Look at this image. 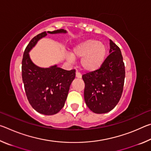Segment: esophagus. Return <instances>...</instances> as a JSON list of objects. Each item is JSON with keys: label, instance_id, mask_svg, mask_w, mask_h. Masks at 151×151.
I'll use <instances>...</instances> for the list:
<instances>
[{"label": "esophagus", "instance_id": "34e87169", "mask_svg": "<svg viewBox=\"0 0 151 151\" xmlns=\"http://www.w3.org/2000/svg\"><path fill=\"white\" fill-rule=\"evenodd\" d=\"M76 77L78 78H81L82 77L81 74L80 73H78V72H76Z\"/></svg>", "mask_w": 151, "mask_h": 151}]
</instances>
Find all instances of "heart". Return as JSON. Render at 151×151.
<instances>
[{
  "instance_id": "b5f03b06",
  "label": "heart",
  "mask_w": 151,
  "mask_h": 151,
  "mask_svg": "<svg viewBox=\"0 0 151 151\" xmlns=\"http://www.w3.org/2000/svg\"><path fill=\"white\" fill-rule=\"evenodd\" d=\"M107 54L105 44L95 39H87L76 44L73 47L72 55L66 60L72 63L74 58H82L81 65L86 72H93L100 68L104 63Z\"/></svg>"
}]
</instances>
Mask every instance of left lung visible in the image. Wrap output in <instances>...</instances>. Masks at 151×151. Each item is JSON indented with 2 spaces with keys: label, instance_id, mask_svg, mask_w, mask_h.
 I'll list each match as a JSON object with an SVG mask.
<instances>
[{
  "label": "left lung",
  "instance_id": "8db88e82",
  "mask_svg": "<svg viewBox=\"0 0 151 151\" xmlns=\"http://www.w3.org/2000/svg\"><path fill=\"white\" fill-rule=\"evenodd\" d=\"M110 55L99 69L83 75L86 104L96 114L113 109L121 99L125 77L121 51L110 40Z\"/></svg>",
  "mask_w": 151,
  "mask_h": 151
}]
</instances>
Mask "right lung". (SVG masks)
Instances as JSON below:
<instances>
[{"instance_id": "right-lung-1", "label": "right lung", "mask_w": 151, "mask_h": 151, "mask_svg": "<svg viewBox=\"0 0 151 151\" xmlns=\"http://www.w3.org/2000/svg\"><path fill=\"white\" fill-rule=\"evenodd\" d=\"M66 30L43 32L30 40L25 49L22 61V77L28 100L36 111L52 115L65 105L70 86L75 78V70H66L57 65L48 68L36 65L29 52L38 41L47 34H66Z\"/></svg>"}]
</instances>
